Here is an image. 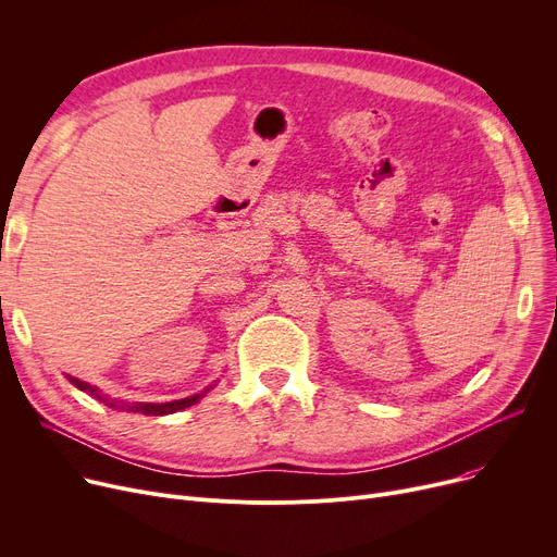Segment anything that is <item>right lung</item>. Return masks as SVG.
<instances>
[{"label":"right lung","instance_id":"obj_1","mask_svg":"<svg viewBox=\"0 0 557 557\" xmlns=\"http://www.w3.org/2000/svg\"><path fill=\"white\" fill-rule=\"evenodd\" d=\"M67 379H70L72 386H76L78 391H83V393H87L90 397L103 401L106 406L114 408V411H135V413H141V416H169V413L185 411V408L194 406L196 401H200V399L205 397V393H210V391L214 388V386H208V388L196 393V395H189V397H183V399H173V401H164V404H144V401L128 404V401H124V399H112V397L103 395L97 386L85 384V382H81V379H76V376H70V374H67Z\"/></svg>","mask_w":557,"mask_h":557}]
</instances>
